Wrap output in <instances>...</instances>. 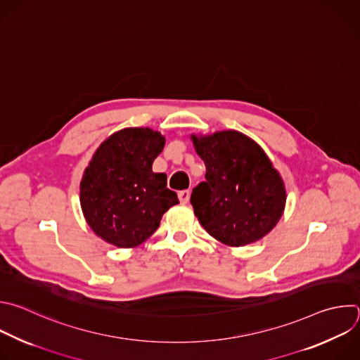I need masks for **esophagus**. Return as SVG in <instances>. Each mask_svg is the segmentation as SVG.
Masks as SVG:
<instances>
[{"label":"esophagus","instance_id":"34e87169","mask_svg":"<svg viewBox=\"0 0 360 360\" xmlns=\"http://www.w3.org/2000/svg\"><path fill=\"white\" fill-rule=\"evenodd\" d=\"M179 200L186 204L188 200H190V190H183V191H179Z\"/></svg>","mask_w":360,"mask_h":360}]
</instances>
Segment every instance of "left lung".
I'll return each mask as SVG.
<instances>
[{
  "instance_id": "8db88e82",
  "label": "left lung",
  "mask_w": 360,
  "mask_h": 360,
  "mask_svg": "<svg viewBox=\"0 0 360 360\" xmlns=\"http://www.w3.org/2000/svg\"><path fill=\"white\" fill-rule=\"evenodd\" d=\"M190 139L205 165V181L190 198L202 229L229 247L265 237L282 217L286 190L264 149L237 130Z\"/></svg>"
}]
</instances>
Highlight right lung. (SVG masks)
<instances>
[{"mask_svg":"<svg viewBox=\"0 0 360 360\" xmlns=\"http://www.w3.org/2000/svg\"><path fill=\"white\" fill-rule=\"evenodd\" d=\"M165 136L150 127L110 134L94 153L81 180V208L92 231L119 248H134L159 229L163 214L179 204L167 176L152 170Z\"/></svg>","mask_w":360,"mask_h":360,"instance_id":"add662e5","label":"right lung"}]
</instances>
